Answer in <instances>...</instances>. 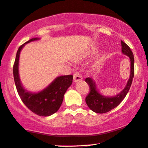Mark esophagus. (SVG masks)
<instances>
[{"label": "esophagus", "instance_id": "esophagus-1", "mask_svg": "<svg viewBox=\"0 0 148 148\" xmlns=\"http://www.w3.org/2000/svg\"><path fill=\"white\" fill-rule=\"evenodd\" d=\"M83 78L79 72H75L74 74V82H79L82 81Z\"/></svg>", "mask_w": 148, "mask_h": 148}]
</instances>
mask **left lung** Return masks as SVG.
<instances>
[{
  "label": "left lung",
  "instance_id": "left-lung-1",
  "mask_svg": "<svg viewBox=\"0 0 148 148\" xmlns=\"http://www.w3.org/2000/svg\"><path fill=\"white\" fill-rule=\"evenodd\" d=\"M121 51L130 59V76L125 88L114 97H106L101 94L97 89L95 82L92 78H86L85 82L90 87V93L85 98V102L90 109L96 113L103 114L110 112L117 107L123 100L130 88L134 74V58L131 49L125 42L121 40Z\"/></svg>",
  "mask_w": 148,
  "mask_h": 148
}]
</instances>
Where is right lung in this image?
<instances>
[{
	"label": "right lung",
	"mask_w": 148,
	"mask_h": 148,
	"mask_svg": "<svg viewBox=\"0 0 148 148\" xmlns=\"http://www.w3.org/2000/svg\"><path fill=\"white\" fill-rule=\"evenodd\" d=\"M34 38L20 46L18 49L13 67L14 79L16 87L21 100L32 112L38 116H48L58 111L63 101L64 94L72 85L73 76H60L55 79L42 91L33 93L23 88L18 73L19 56L22 48L28 42L38 40Z\"/></svg>",
	"instance_id": "obj_1"
}]
</instances>
